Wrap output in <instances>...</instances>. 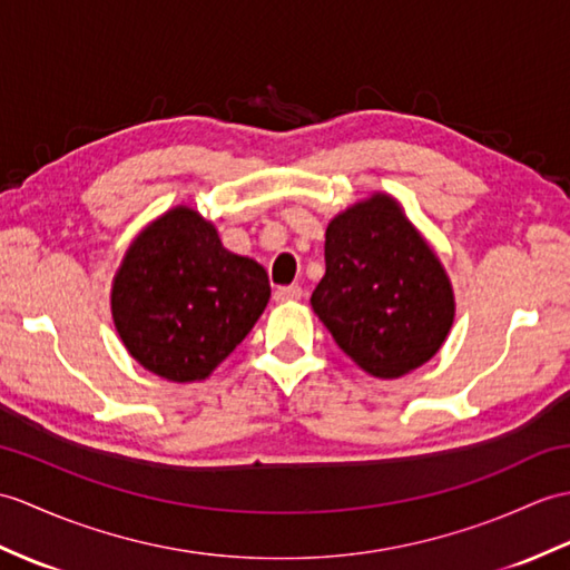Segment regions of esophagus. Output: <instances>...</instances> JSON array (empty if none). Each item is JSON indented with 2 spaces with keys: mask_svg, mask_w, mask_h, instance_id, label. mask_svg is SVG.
Here are the masks:
<instances>
[{
  "mask_svg": "<svg viewBox=\"0 0 570 570\" xmlns=\"http://www.w3.org/2000/svg\"><path fill=\"white\" fill-rule=\"evenodd\" d=\"M303 296V288L301 286H279L274 291V298L284 303V301H298Z\"/></svg>",
  "mask_w": 570,
  "mask_h": 570,
  "instance_id": "esophagus-1",
  "label": "esophagus"
}]
</instances>
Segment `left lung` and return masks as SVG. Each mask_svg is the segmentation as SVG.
Listing matches in <instances>:
<instances>
[{
	"label": "left lung",
	"mask_w": 570,
	"mask_h": 570,
	"mask_svg": "<svg viewBox=\"0 0 570 570\" xmlns=\"http://www.w3.org/2000/svg\"><path fill=\"white\" fill-rule=\"evenodd\" d=\"M311 306L337 347L376 379H399L430 362L456 313L444 264L386 191L327 223L325 276Z\"/></svg>",
	"instance_id": "obj_1"
}]
</instances>
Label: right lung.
I'll return each mask as SVG.
<instances>
[{
  "mask_svg": "<svg viewBox=\"0 0 570 570\" xmlns=\"http://www.w3.org/2000/svg\"><path fill=\"white\" fill-rule=\"evenodd\" d=\"M269 296L262 264L225 249L216 225L179 204L128 245L111 282V317L142 368L194 383L240 345Z\"/></svg>",
  "mask_w": 570,
  "mask_h": 570,
  "instance_id": "obj_1",
  "label": "right lung"
}]
</instances>
